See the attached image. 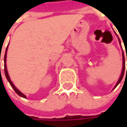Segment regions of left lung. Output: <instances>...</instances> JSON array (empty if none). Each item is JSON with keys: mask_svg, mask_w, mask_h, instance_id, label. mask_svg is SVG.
Segmentation results:
<instances>
[{"mask_svg": "<svg viewBox=\"0 0 127 127\" xmlns=\"http://www.w3.org/2000/svg\"><path fill=\"white\" fill-rule=\"evenodd\" d=\"M118 39H119V42H120V45H121V42H120V39H119V38H118ZM122 61H122V73H121V76H120V78H119V80H118V81H117V84H116L115 87H114L113 90L115 89V88H116L117 85H119V83H120V82L122 81V78H123V76H124V73H125V54H124V51H122Z\"/></svg>", "mask_w": 127, "mask_h": 127, "instance_id": "left-lung-1", "label": "left lung"}]
</instances>
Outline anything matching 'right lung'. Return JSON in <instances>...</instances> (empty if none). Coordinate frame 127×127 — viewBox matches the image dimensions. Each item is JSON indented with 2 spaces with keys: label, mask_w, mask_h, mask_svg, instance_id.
Returning <instances> with one entry per match:
<instances>
[{
  "label": "right lung",
  "mask_w": 127,
  "mask_h": 127,
  "mask_svg": "<svg viewBox=\"0 0 127 127\" xmlns=\"http://www.w3.org/2000/svg\"><path fill=\"white\" fill-rule=\"evenodd\" d=\"M7 48H8V45H7V48H6L5 53V56H4V71H5V77H6V78H7V81L9 82V83H10V85H11V87L13 88V90H15V92L17 93V95H20V97H24V98H27L26 95H25V94H23L22 93H21V92H20V91L18 90L17 88L15 86V85L12 83V82L11 81V80H10V76H9V74H8V72H7V65H6V57H7Z\"/></svg>",
  "instance_id": "obj_1"
}]
</instances>
